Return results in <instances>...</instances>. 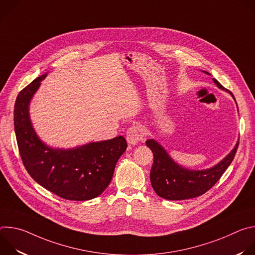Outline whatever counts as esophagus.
Listing matches in <instances>:
<instances>
[{
    "mask_svg": "<svg viewBox=\"0 0 255 255\" xmlns=\"http://www.w3.org/2000/svg\"><path fill=\"white\" fill-rule=\"evenodd\" d=\"M144 135H145V131L142 126L133 125L128 128V130L126 132V139L129 144L134 145V144L138 143L139 141H141L143 139Z\"/></svg>",
    "mask_w": 255,
    "mask_h": 255,
    "instance_id": "34e87169",
    "label": "esophagus"
}]
</instances>
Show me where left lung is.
I'll return each mask as SVG.
<instances>
[{"label":"left lung","mask_w":255,"mask_h":255,"mask_svg":"<svg viewBox=\"0 0 255 255\" xmlns=\"http://www.w3.org/2000/svg\"><path fill=\"white\" fill-rule=\"evenodd\" d=\"M206 72V71H205ZM209 74V72H206ZM214 83L222 90H226L217 80ZM233 99V94L228 91ZM146 145L153 152V164L150 171V181L155 193L166 200H186L202 196L208 192L228 168L236 154L239 142L234 149L217 165L205 170H189L177 165L153 139L146 141Z\"/></svg>","instance_id":"1"}]
</instances>
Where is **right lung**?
Instances as JSON below:
<instances>
[{
	"label": "right lung",
	"mask_w": 255,
	"mask_h": 255,
	"mask_svg": "<svg viewBox=\"0 0 255 255\" xmlns=\"http://www.w3.org/2000/svg\"><path fill=\"white\" fill-rule=\"evenodd\" d=\"M46 77L35 79L18 95L14 126L23 164L37 183L56 196L70 201H88L100 196L110 184L116 163L127 148L123 136L62 150L47 147L34 132L28 105Z\"/></svg>",
	"instance_id": "add662e5"
}]
</instances>
